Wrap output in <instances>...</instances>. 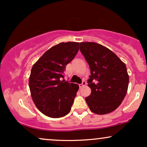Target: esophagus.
Returning <instances> with one entry per match:
<instances>
[{
	"label": "esophagus",
	"instance_id": "1",
	"mask_svg": "<svg viewBox=\"0 0 147 147\" xmlns=\"http://www.w3.org/2000/svg\"><path fill=\"white\" fill-rule=\"evenodd\" d=\"M86 82H85V81H83V82H82V84H79V88H82V87H84V86H86Z\"/></svg>",
	"mask_w": 147,
	"mask_h": 147
}]
</instances>
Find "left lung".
Listing matches in <instances>:
<instances>
[{"label":"left lung","instance_id":"left-lung-1","mask_svg":"<svg viewBox=\"0 0 147 147\" xmlns=\"http://www.w3.org/2000/svg\"><path fill=\"white\" fill-rule=\"evenodd\" d=\"M80 51L90 69L88 86L91 93L85 99L89 109L98 115L113 112L127 92L129 77L125 63L109 48L95 42L80 43Z\"/></svg>","mask_w":147,"mask_h":147}]
</instances>
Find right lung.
I'll use <instances>...</instances> for the list:
<instances>
[{
  "label": "right lung",
  "instance_id": "obj_1",
  "mask_svg": "<svg viewBox=\"0 0 147 147\" xmlns=\"http://www.w3.org/2000/svg\"><path fill=\"white\" fill-rule=\"evenodd\" d=\"M79 47L77 42L59 43L47 50L32 68L29 78L32 98L37 109L48 117H63L71 110L79 87L61 79Z\"/></svg>",
  "mask_w": 147,
  "mask_h": 147
}]
</instances>
